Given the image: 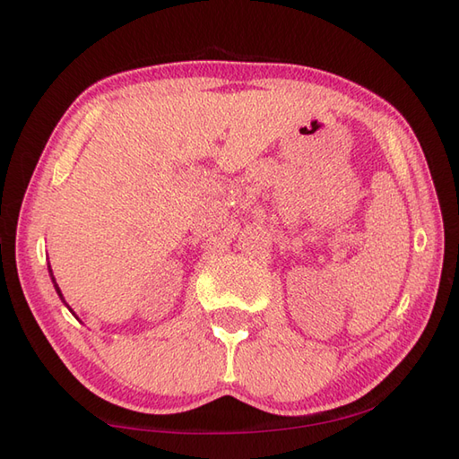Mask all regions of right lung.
I'll list each match as a JSON object with an SVG mask.
<instances>
[{
	"label": "right lung",
	"mask_w": 459,
	"mask_h": 459,
	"mask_svg": "<svg viewBox=\"0 0 459 459\" xmlns=\"http://www.w3.org/2000/svg\"><path fill=\"white\" fill-rule=\"evenodd\" d=\"M55 290L58 291V296H61V290H58V286H56V284H55Z\"/></svg>",
	"instance_id": "obj_1"
}]
</instances>
